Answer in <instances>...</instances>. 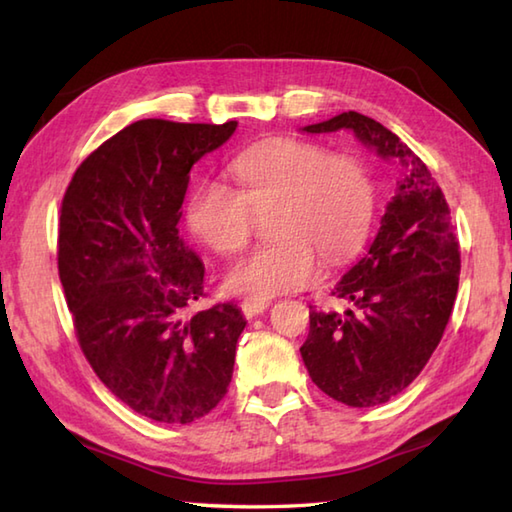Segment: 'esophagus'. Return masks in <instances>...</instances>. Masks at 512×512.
Masks as SVG:
<instances>
[{
  "instance_id": "1",
  "label": "esophagus",
  "mask_w": 512,
  "mask_h": 512,
  "mask_svg": "<svg viewBox=\"0 0 512 512\" xmlns=\"http://www.w3.org/2000/svg\"><path fill=\"white\" fill-rule=\"evenodd\" d=\"M268 306H270L268 299H244L242 306H239V308H242L246 319H253V317H257V314H262L264 310H268Z\"/></svg>"
}]
</instances>
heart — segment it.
I'll return each instance as SVG.
<instances>
[{"mask_svg": "<svg viewBox=\"0 0 512 512\" xmlns=\"http://www.w3.org/2000/svg\"><path fill=\"white\" fill-rule=\"evenodd\" d=\"M237 189L204 180L187 206L191 233L213 253L231 255L273 215L277 242L253 250L226 270L235 295L268 299L317 281L321 255L343 264L363 248L376 209L374 180L361 160L328 147L277 138L233 162Z\"/></svg>", "mask_w": 512, "mask_h": 512, "instance_id": "b5f03b06", "label": "heart"}]
</instances>
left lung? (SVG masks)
Segmentation results:
<instances>
[{
    "instance_id": "left-lung-1",
    "label": "left lung",
    "mask_w": 512,
    "mask_h": 512,
    "mask_svg": "<svg viewBox=\"0 0 512 512\" xmlns=\"http://www.w3.org/2000/svg\"><path fill=\"white\" fill-rule=\"evenodd\" d=\"M310 134L352 129L405 169L369 253L334 286L345 312L310 306L303 363L323 394L347 407H374L413 383L436 350L460 284V244L449 204L427 165L387 127L343 112Z\"/></svg>"
}]
</instances>
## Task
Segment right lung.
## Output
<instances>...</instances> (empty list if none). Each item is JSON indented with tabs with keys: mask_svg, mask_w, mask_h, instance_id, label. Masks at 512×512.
<instances>
[{
	"mask_svg": "<svg viewBox=\"0 0 512 512\" xmlns=\"http://www.w3.org/2000/svg\"><path fill=\"white\" fill-rule=\"evenodd\" d=\"M235 127L136 121L81 162L61 202L59 279L81 352L118 400L162 424L217 407L246 325L233 303L189 312L204 264L178 235L191 167Z\"/></svg>",
	"mask_w": 512,
	"mask_h": 512,
	"instance_id": "obj_1",
	"label": "right lung"
}]
</instances>
